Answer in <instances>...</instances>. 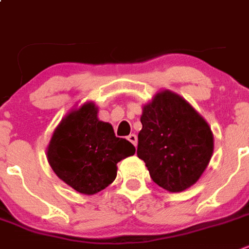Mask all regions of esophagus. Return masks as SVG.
Listing matches in <instances>:
<instances>
[{"instance_id":"1","label":"esophagus","mask_w":249,"mask_h":249,"mask_svg":"<svg viewBox=\"0 0 249 249\" xmlns=\"http://www.w3.org/2000/svg\"><path fill=\"white\" fill-rule=\"evenodd\" d=\"M127 140H128L129 142H131L132 144L134 145V147H137V143H138V140H137L136 134H129V136L127 137Z\"/></svg>"}]
</instances>
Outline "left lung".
Returning <instances> with one entry per match:
<instances>
[{"label": "left lung", "mask_w": 249, "mask_h": 249, "mask_svg": "<svg viewBox=\"0 0 249 249\" xmlns=\"http://www.w3.org/2000/svg\"><path fill=\"white\" fill-rule=\"evenodd\" d=\"M141 122L137 156L153 181L170 193L194 185L213 153L206 121L178 93L163 90L143 106Z\"/></svg>", "instance_id": "1"}]
</instances>
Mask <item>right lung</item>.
I'll return each mask as SVG.
<instances>
[{"label": "right lung", "instance_id": "1", "mask_svg": "<svg viewBox=\"0 0 249 249\" xmlns=\"http://www.w3.org/2000/svg\"><path fill=\"white\" fill-rule=\"evenodd\" d=\"M99 109L86 102L68 113L48 145V161L59 179L74 190L93 195L116 179L117 163L136 148L115 136L112 126L97 118Z\"/></svg>", "mask_w": 249, "mask_h": 249}]
</instances>
